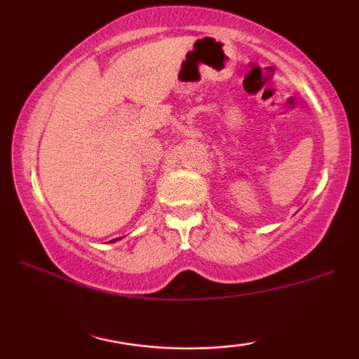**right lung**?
Instances as JSON below:
<instances>
[{
	"label": "right lung",
	"mask_w": 359,
	"mask_h": 359,
	"mask_svg": "<svg viewBox=\"0 0 359 359\" xmlns=\"http://www.w3.org/2000/svg\"><path fill=\"white\" fill-rule=\"evenodd\" d=\"M116 240H118V238H116ZM116 240H113V241H116Z\"/></svg>",
	"instance_id": "right-lung-1"
}]
</instances>
